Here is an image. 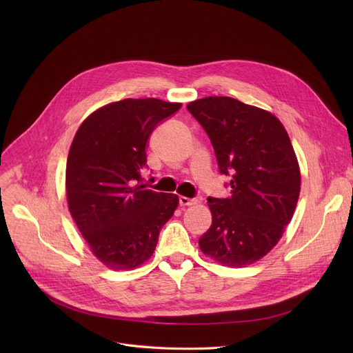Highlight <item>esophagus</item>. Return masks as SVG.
Returning <instances> with one entry per match:
<instances>
[{
    "label": "esophagus",
    "instance_id": "1",
    "mask_svg": "<svg viewBox=\"0 0 353 353\" xmlns=\"http://www.w3.org/2000/svg\"><path fill=\"white\" fill-rule=\"evenodd\" d=\"M179 203H180L181 208H188V206H194L197 201H196L194 199H189V197L180 196V197H179Z\"/></svg>",
    "mask_w": 353,
    "mask_h": 353
}]
</instances>
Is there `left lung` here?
<instances>
[{
	"instance_id": "left-lung-1",
	"label": "left lung",
	"mask_w": 353,
	"mask_h": 353,
	"mask_svg": "<svg viewBox=\"0 0 353 353\" xmlns=\"http://www.w3.org/2000/svg\"><path fill=\"white\" fill-rule=\"evenodd\" d=\"M208 133L219 170L232 176L229 199H208L210 229L200 250L230 268L261 261L290 223L301 193V169L289 134L270 111L232 97L188 104Z\"/></svg>"
}]
</instances>
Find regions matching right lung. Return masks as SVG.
Listing matches in <instances>:
<instances>
[{
	"label": "right lung",
	"instance_id": "1",
	"mask_svg": "<svg viewBox=\"0 0 353 353\" xmlns=\"http://www.w3.org/2000/svg\"><path fill=\"white\" fill-rule=\"evenodd\" d=\"M180 107L150 97L110 103L92 111L72 139L65 167L68 210L108 269L132 270L147 262L179 206L176 194L139 183L148 137Z\"/></svg>",
	"mask_w": 353,
	"mask_h": 353
}]
</instances>
